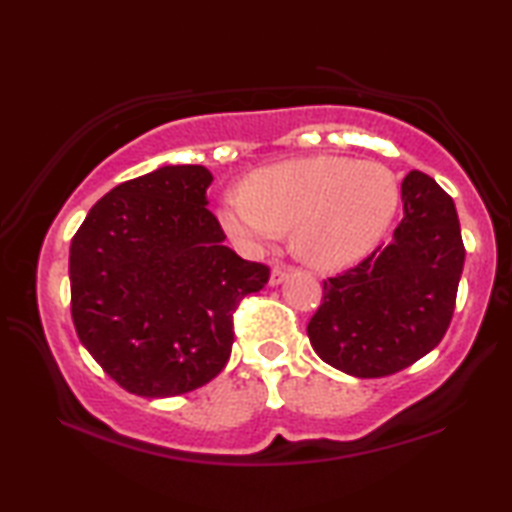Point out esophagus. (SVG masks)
Instances as JSON below:
<instances>
[{
  "label": "esophagus",
  "instance_id": "1",
  "mask_svg": "<svg viewBox=\"0 0 512 512\" xmlns=\"http://www.w3.org/2000/svg\"><path fill=\"white\" fill-rule=\"evenodd\" d=\"M287 275H289V271L284 266H273V271H271V284H273V287H277V284H282L284 280H287Z\"/></svg>",
  "mask_w": 512,
  "mask_h": 512
}]
</instances>
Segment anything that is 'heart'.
Returning <instances> with one entry per match:
<instances>
[{
    "mask_svg": "<svg viewBox=\"0 0 512 512\" xmlns=\"http://www.w3.org/2000/svg\"><path fill=\"white\" fill-rule=\"evenodd\" d=\"M400 187L379 162L314 155L255 171L230 189L221 223L244 250H262L293 228V246L318 268L357 262L386 235Z\"/></svg>",
    "mask_w": 512,
    "mask_h": 512,
    "instance_id": "1",
    "label": "heart"
}]
</instances>
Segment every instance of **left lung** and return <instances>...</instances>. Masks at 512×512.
<instances>
[{"label": "left lung", "instance_id": "8db88e82", "mask_svg": "<svg viewBox=\"0 0 512 512\" xmlns=\"http://www.w3.org/2000/svg\"><path fill=\"white\" fill-rule=\"evenodd\" d=\"M404 216L388 246L323 282L311 348L345 375H395L443 341L465 264L452 196L422 171L402 183Z\"/></svg>", "mask_w": 512, "mask_h": 512}]
</instances>
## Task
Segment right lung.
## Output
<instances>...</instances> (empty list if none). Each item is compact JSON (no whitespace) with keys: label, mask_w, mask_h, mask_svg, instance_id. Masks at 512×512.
I'll return each instance as SVG.
<instances>
[{"label":"right lung","mask_w":512,"mask_h":512,"mask_svg":"<svg viewBox=\"0 0 512 512\" xmlns=\"http://www.w3.org/2000/svg\"><path fill=\"white\" fill-rule=\"evenodd\" d=\"M212 173L160 167L92 207L69 248L72 320L124 391L173 397L205 386L230 359L232 314L268 266L223 246L207 210Z\"/></svg>","instance_id":"obj_1"}]
</instances>
